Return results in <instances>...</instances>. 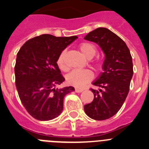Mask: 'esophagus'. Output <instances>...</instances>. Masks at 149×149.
<instances>
[{
	"label": "esophagus",
	"instance_id": "34e87169",
	"mask_svg": "<svg viewBox=\"0 0 149 149\" xmlns=\"http://www.w3.org/2000/svg\"><path fill=\"white\" fill-rule=\"evenodd\" d=\"M83 91H84V89H77V88H76L75 89L76 93H82Z\"/></svg>",
	"mask_w": 149,
	"mask_h": 149
}]
</instances>
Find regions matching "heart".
<instances>
[{
	"label": "heart",
	"mask_w": 149,
	"mask_h": 149,
	"mask_svg": "<svg viewBox=\"0 0 149 149\" xmlns=\"http://www.w3.org/2000/svg\"><path fill=\"white\" fill-rule=\"evenodd\" d=\"M79 50L83 54V56L87 60H91L95 56L97 53V49L93 44L89 42H83L79 45ZM65 51H63L59 54L56 59V65L62 71H67L68 67L65 63ZM95 66L100 69L102 66L101 63H96ZM93 78V74L88 69H75L71 72L66 77L67 82L68 84L75 87L81 88Z\"/></svg>",
	"instance_id": "b5f03b06"
}]
</instances>
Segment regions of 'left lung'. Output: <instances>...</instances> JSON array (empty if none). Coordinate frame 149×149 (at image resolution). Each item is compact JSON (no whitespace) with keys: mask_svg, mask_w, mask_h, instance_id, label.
I'll return each mask as SVG.
<instances>
[{"mask_svg":"<svg viewBox=\"0 0 149 149\" xmlns=\"http://www.w3.org/2000/svg\"><path fill=\"white\" fill-rule=\"evenodd\" d=\"M96 43L104 54L103 72L92 84L94 99L84 105V111L91 119L105 120L118 113L128 94L132 79L133 62L125 42L105 27H98L84 37Z\"/></svg>","mask_w":149,"mask_h":149,"instance_id":"left-lung-1","label":"left lung"}]
</instances>
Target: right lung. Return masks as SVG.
I'll use <instances>...</instances> for the list:
<instances>
[{
	"mask_svg": "<svg viewBox=\"0 0 149 149\" xmlns=\"http://www.w3.org/2000/svg\"><path fill=\"white\" fill-rule=\"evenodd\" d=\"M77 36L56 37L42 34L27 41L17 54L15 86L28 113L39 121H49L60 115L63 98L73 86L56 88L65 78L56 59Z\"/></svg>",
	"mask_w": 149,
	"mask_h": 149,
	"instance_id": "obj_1",
	"label": "right lung"
}]
</instances>
